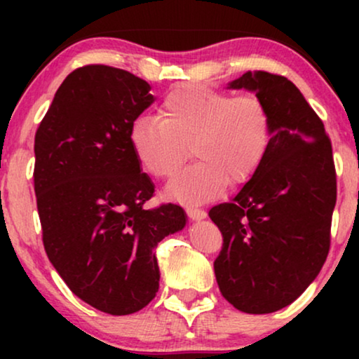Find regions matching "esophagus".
I'll return each mask as SVG.
<instances>
[{"label": "esophagus", "mask_w": 359, "mask_h": 359, "mask_svg": "<svg viewBox=\"0 0 359 359\" xmlns=\"http://www.w3.org/2000/svg\"><path fill=\"white\" fill-rule=\"evenodd\" d=\"M186 212H188L189 219L191 220H196V222H199V220H204L205 217H208L205 210L194 208V205H188V208H186Z\"/></svg>", "instance_id": "34e87169"}]
</instances>
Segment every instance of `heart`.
I'll return each mask as SVG.
<instances>
[{
	"instance_id": "heart-1",
	"label": "heart",
	"mask_w": 359,
	"mask_h": 359,
	"mask_svg": "<svg viewBox=\"0 0 359 359\" xmlns=\"http://www.w3.org/2000/svg\"><path fill=\"white\" fill-rule=\"evenodd\" d=\"M160 117H137L129 144L142 168L168 178L191 145L194 163L166 186L171 199L199 204L214 199L225 184H242L263 163L271 142V116L262 97L180 85L166 93Z\"/></svg>"
}]
</instances>
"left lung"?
<instances>
[{
  "mask_svg": "<svg viewBox=\"0 0 359 359\" xmlns=\"http://www.w3.org/2000/svg\"><path fill=\"white\" fill-rule=\"evenodd\" d=\"M227 88L262 97L271 116V142L237 196L209 210L224 237L215 279L235 309L271 313L296 301L327 259L337 203L332 144L287 78L247 72Z\"/></svg>",
  "mask_w": 359,
  "mask_h": 359,
  "instance_id": "left-lung-1",
  "label": "left lung"
}]
</instances>
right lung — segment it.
Here are the masks:
<instances>
[{"label": "right lung", "mask_w": 359, "mask_h": 359, "mask_svg": "<svg viewBox=\"0 0 359 359\" xmlns=\"http://www.w3.org/2000/svg\"><path fill=\"white\" fill-rule=\"evenodd\" d=\"M151 102L142 78L81 67L36 132L34 189L47 257L75 296L111 316L134 313L156 296V245L188 220L176 204L144 208L155 186L129 129Z\"/></svg>", "instance_id": "1"}]
</instances>
